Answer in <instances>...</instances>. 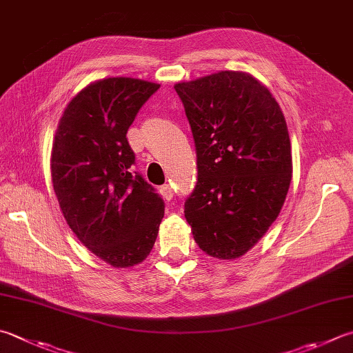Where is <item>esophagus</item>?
Wrapping results in <instances>:
<instances>
[{"instance_id": "obj_1", "label": "esophagus", "mask_w": 353, "mask_h": 353, "mask_svg": "<svg viewBox=\"0 0 353 353\" xmlns=\"http://www.w3.org/2000/svg\"><path fill=\"white\" fill-rule=\"evenodd\" d=\"M161 192L165 199H172V196H174V189H172L170 184H164L161 188Z\"/></svg>"}]
</instances>
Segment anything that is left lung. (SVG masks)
Listing matches in <instances>:
<instances>
[{
    "instance_id": "8db88e82",
    "label": "left lung",
    "mask_w": 353,
    "mask_h": 353,
    "mask_svg": "<svg viewBox=\"0 0 353 353\" xmlns=\"http://www.w3.org/2000/svg\"><path fill=\"white\" fill-rule=\"evenodd\" d=\"M196 149L198 179L184 215L210 256L244 255L275 221L292 179L281 108L249 73L223 70L178 83Z\"/></svg>"
}]
</instances>
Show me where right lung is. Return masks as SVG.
Listing matches in <instances>:
<instances>
[{
  "instance_id": "1",
  "label": "right lung",
  "mask_w": 353,
  "mask_h": 353,
  "mask_svg": "<svg viewBox=\"0 0 353 353\" xmlns=\"http://www.w3.org/2000/svg\"><path fill=\"white\" fill-rule=\"evenodd\" d=\"M159 84L99 79L68 104L52 148V183L59 208L85 248L114 268L150 254L164 201L141 174L128 130Z\"/></svg>"
}]
</instances>
